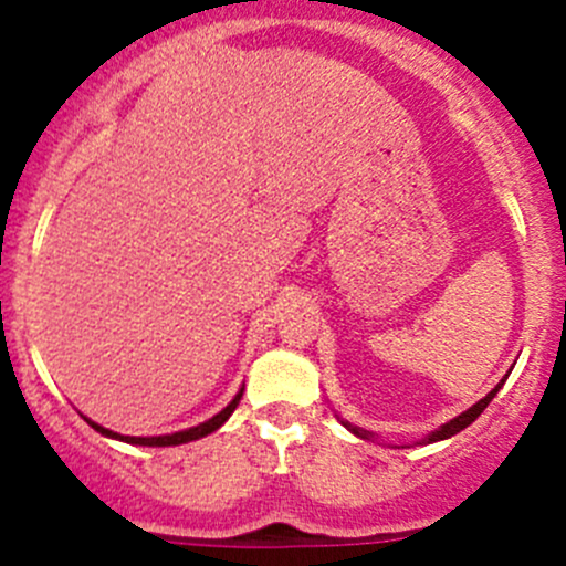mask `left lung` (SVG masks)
<instances>
[{
    "label": "left lung",
    "instance_id": "8db88e82",
    "mask_svg": "<svg viewBox=\"0 0 566 566\" xmlns=\"http://www.w3.org/2000/svg\"><path fill=\"white\" fill-rule=\"evenodd\" d=\"M501 386H504V380H501V384H499V386H495V389H493V391H490V394H488V397H484V399H479V402H476V405H471V408H468V410H465V413H460V416H458V419L447 421V424H443V427H438V430H436V432H430V436H427V438H424V443L447 441V438L458 436V432H460V430H465V427H468V424H471V421H476V419H479V416H482V410H484V408H488V405H490V402H493V397H495V394H499V389H501ZM345 427H347V430H350V432H353V436H358V438H369V436H373V432H367V430H358V427L347 424V421H345Z\"/></svg>",
    "mask_w": 566,
    "mask_h": 566
}]
</instances>
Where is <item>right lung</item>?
<instances>
[{
    "mask_svg": "<svg viewBox=\"0 0 566 566\" xmlns=\"http://www.w3.org/2000/svg\"><path fill=\"white\" fill-rule=\"evenodd\" d=\"M241 397H243V389L235 394V399H232L230 405H227L224 410H219V413L213 416V419H208V421H202V424H197V427H188V430H180V432H172V436H153V438H134V436H119V432H112V430H106V427H101V424H95V421H90V424L95 427V430L101 432V436H106V438H117V441H125V443H139V447H180V443H188V441H197V438H205V436H210V432H216L219 430L221 424H224L227 419H230L232 416V410L238 408V402H241Z\"/></svg>",
    "mask_w": 566,
    "mask_h": 566,
    "instance_id": "right-lung-1",
    "label": "right lung"
}]
</instances>
